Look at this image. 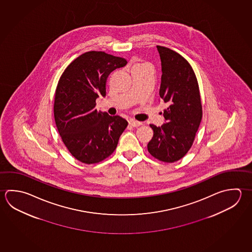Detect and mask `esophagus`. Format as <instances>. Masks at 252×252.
Returning <instances> with one entry per match:
<instances>
[{
    "instance_id": "1",
    "label": "esophagus",
    "mask_w": 252,
    "mask_h": 252,
    "mask_svg": "<svg viewBox=\"0 0 252 252\" xmlns=\"http://www.w3.org/2000/svg\"><path fill=\"white\" fill-rule=\"evenodd\" d=\"M128 124L130 126H132V127H138V126H140V125H142V123H140V122H137V121H135V120L130 119L128 121Z\"/></svg>"
}]
</instances>
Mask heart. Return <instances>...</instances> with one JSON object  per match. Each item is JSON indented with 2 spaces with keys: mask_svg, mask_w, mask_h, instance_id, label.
<instances>
[{
  "mask_svg": "<svg viewBox=\"0 0 252 252\" xmlns=\"http://www.w3.org/2000/svg\"><path fill=\"white\" fill-rule=\"evenodd\" d=\"M143 65H147V64H137L134 67H139V66H143Z\"/></svg>",
  "mask_w": 252,
  "mask_h": 252,
  "instance_id": "heart-1",
  "label": "heart"
}]
</instances>
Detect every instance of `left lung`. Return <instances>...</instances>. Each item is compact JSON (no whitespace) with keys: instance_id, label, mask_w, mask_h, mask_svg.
<instances>
[{"instance_id":"8db88e82","label":"left lung","mask_w":252,"mask_h":252,"mask_svg":"<svg viewBox=\"0 0 252 252\" xmlns=\"http://www.w3.org/2000/svg\"><path fill=\"white\" fill-rule=\"evenodd\" d=\"M161 61L160 98L168 107L166 124H150L154 136L147 149L163 162H174L187 155L192 146L202 117L201 94L191 64L178 52L157 45Z\"/></svg>"}]
</instances>
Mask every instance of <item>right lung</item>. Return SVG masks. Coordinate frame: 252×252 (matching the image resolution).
Returning a JSON list of instances; mask_svg holds the SVG:
<instances>
[{
    "label": "right lung",
    "instance_id": "add662e5",
    "mask_svg": "<svg viewBox=\"0 0 252 252\" xmlns=\"http://www.w3.org/2000/svg\"><path fill=\"white\" fill-rule=\"evenodd\" d=\"M127 60L104 51H88L73 60L61 74L56 88L54 118L64 146L76 160L94 164L116 149L128 122L95 108L98 96H105L110 73Z\"/></svg>",
    "mask_w": 252,
    "mask_h": 252
}]
</instances>
